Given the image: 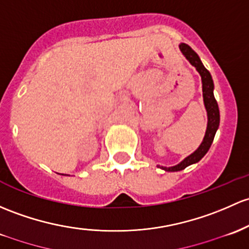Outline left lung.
<instances>
[{"label":"left lung","mask_w":249,"mask_h":249,"mask_svg":"<svg viewBox=\"0 0 249 249\" xmlns=\"http://www.w3.org/2000/svg\"><path fill=\"white\" fill-rule=\"evenodd\" d=\"M180 51L182 52L186 59L193 67L196 68L198 72H199L201 77V88H203V100H204V106H205L206 114H208V126H206L205 136H204L203 141H201L200 145L198 146V149L196 151H193L191 155H188L187 158L182 160L180 163L175 164L172 167H160L161 169L166 172H179L185 169L186 167L191 166L193 163H197L201 159L205 156V154L208 153L209 149H210L211 144L213 142L214 135L216 131L218 130L219 126V109L218 105H217L216 99L213 95V81L211 77V74L209 72V70L201 63L199 56L193 51L187 44L181 43L179 45Z\"/></svg>","instance_id":"left-lung-1"}]
</instances>
